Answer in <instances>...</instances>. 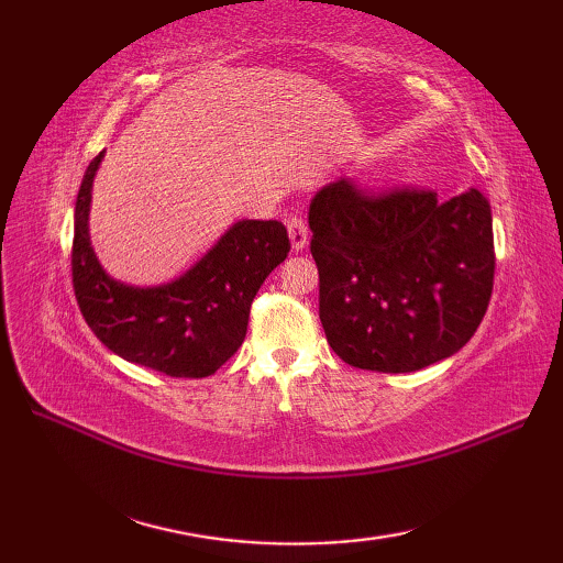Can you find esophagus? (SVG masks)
Segmentation results:
<instances>
[{
  "label": "esophagus",
  "instance_id": "obj_1",
  "mask_svg": "<svg viewBox=\"0 0 563 563\" xmlns=\"http://www.w3.org/2000/svg\"><path fill=\"white\" fill-rule=\"evenodd\" d=\"M288 234H290V242L292 249L300 251L307 246V239H309V230H307V222L300 218V214H292L288 220Z\"/></svg>",
  "mask_w": 563,
  "mask_h": 563
}]
</instances>
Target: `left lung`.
Listing matches in <instances>:
<instances>
[{
  "mask_svg": "<svg viewBox=\"0 0 563 563\" xmlns=\"http://www.w3.org/2000/svg\"><path fill=\"white\" fill-rule=\"evenodd\" d=\"M319 319L343 363L413 373L474 336L494 290L492 206L430 188L329 184L309 206Z\"/></svg>",
  "mask_w": 563,
  "mask_h": 563,
  "instance_id": "1",
  "label": "left lung"
}]
</instances>
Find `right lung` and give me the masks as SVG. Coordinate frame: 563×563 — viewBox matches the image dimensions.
<instances>
[{
  "mask_svg": "<svg viewBox=\"0 0 563 563\" xmlns=\"http://www.w3.org/2000/svg\"><path fill=\"white\" fill-rule=\"evenodd\" d=\"M101 157L103 152L87 166L75 206L71 288L81 317L128 363L169 377H208L242 345L251 302L288 256V230L278 220L236 222L184 278L147 290L115 283L97 261L87 227Z\"/></svg>",
  "mask_w": 563,
  "mask_h": 563,
  "instance_id": "add662e5",
  "label": "right lung"
}]
</instances>
